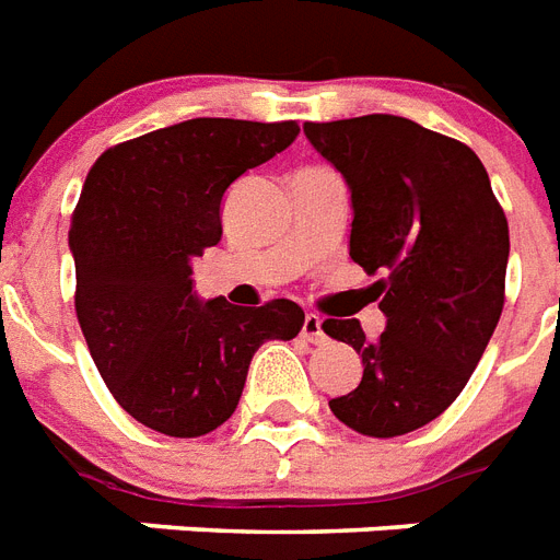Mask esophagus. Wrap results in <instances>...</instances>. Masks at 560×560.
Masks as SVG:
<instances>
[{
  "label": "esophagus",
  "mask_w": 560,
  "mask_h": 560,
  "mask_svg": "<svg viewBox=\"0 0 560 560\" xmlns=\"http://www.w3.org/2000/svg\"><path fill=\"white\" fill-rule=\"evenodd\" d=\"M301 335H303V338H306V341H312V343H324V338H326V335H324V320L308 312V315L303 317Z\"/></svg>",
  "instance_id": "esophagus-1"
}]
</instances>
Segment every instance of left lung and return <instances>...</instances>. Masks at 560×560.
Here are the masks:
<instances>
[{
	"mask_svg": "<svg viewBox=\"0 0 560 560\" xmlns=\"http://www.w3.org/2000/svg\"><path fill=\"white\" fill-rule=\"evenodd\" d=\"M352 194L350 257L387 317L366 341L355 317H326L364 375L329 407L347 428L390 440L445 413L480 364L506 301L509 222L471 147L396 115L303 124Z\"/></svg>",
	"mask_w": 560,
	"mask_h": 560,
	"instance_id": "obj_1",
	"label": "left lung"
}]
</instances>
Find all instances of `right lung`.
<instances>
[{"instance_id": "1", "label": "right lung", "mask_w": 560, "mask_h": 560, "mask_svg": "<svg viewBox=\"0 0 560 560\" xmlns=\"http://www.w3.org/2000/svg\"><path fill=\"white\" fill-rule=\"evenodd\" d=\"M294 120L194 118L109 147L71 213L74 312L101 378L132 419L164 436L228 422L259 343L292 341L303 308L199 303L190 259L219 243L231 182L298 138Z\"/></svg>"}]
</instances>
